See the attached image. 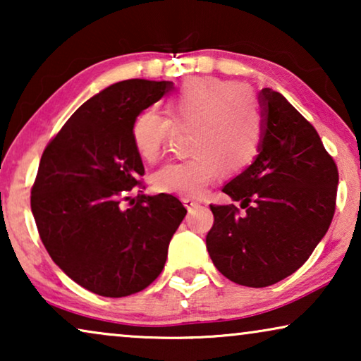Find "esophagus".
I'll return each instance as SVG.
<instances>
[{
  "instance_id": "esophagus-1",
  "label": "esophagus",
  "mask_w": 361,
  "mask_h": 361,
  "mask_svg": "<svg viewBox=\"0 0 361 361\" xmlns=\"http://www.w3.org/2000/svg\"><path fill=\"white\" fill-rule=\"evenodd\" d=\"M182 204H184L185 205V209H197V207H199V202H197V200H194V199H187V197H185V199H182Z\"/></svg>"
}]
</instances>
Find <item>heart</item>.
Returning a JSON list of instances; mask_svg holds the SVG:
<instances>
[{
	"label": "heart",
	"mask_w": 361,
	"mask_h": 361,
	"mask_svg": "<svg viewBox=\"0 0 361 361\" xmlns=\"http://www.w3.org/2000/svg\"><path fill=\"white\" fill-rule=\"evenodd\" d=\"M171 120L154 110L136 116L133 146L145 162L159 159L174 126L194 130L189 151L195 154L171 162L156 172L154 187L164 194L200 197L220 167L236 174L258 156L264 137V118L255 93L235 82L195 78L182 85L167 102Z\"/></svg>",
	"instance_id": "heart-1"
}]
</instances>
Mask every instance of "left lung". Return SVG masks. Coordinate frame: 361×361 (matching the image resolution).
I'll return each mask as SVG.
<instances>
[{
	"label": "left lung",
	"instance_id": "8db88e82",
	"mask_svg": "<svg viewBox=\"0 0 361 361\" xmlns=\"http://www.w3.org/2000/svg\"><path fill=\"white\" fill-rule=\"evenodd\" d=\"M264 137L253 164L224 187L238 207L210 205L207 250L225 278L266 288L298 271L327 233L338 171L315 128L281 95L263 88Z\"/></svg>",
	"mask_w": 361,
	"mask_h": 361
}]
</instances>
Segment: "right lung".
<instances>
[{
	"label": "right lung",
	"instance_id": "obj_1",
	"mask_svg": "<svg viewBox=\"0 0 361 361\" xmlns=\"http://www.w3.org/2000/svg\"><path fill=\"white\" fill-rule=\"evenodd\" d=\"M172 85L145 78L113 83L68 118L39 162L31 190L39 236L54 263L98 295L125 298L147 288L187 214L174 195H130L145 176L133 123Z\"/></svg>",
	"mask_w": 361,
	"mask_h": 361
}]
</instances>
